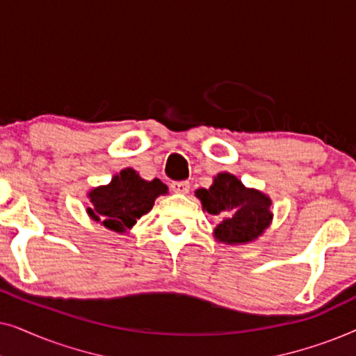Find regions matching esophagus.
<instances>
[{
  "mask_svg": "<svg viewBox=\"0 0 356 356\" xmlns=\"http://www.w3.org/2000/svg\"><path fill=\"white\" fill-rule=\"evenodd\" d=\"M172 189L178 194H186V193H189V183L188 181H173Z\"/></svg>",
  "mask_w": 356,
  "mask_h": 356,
  "instance_id": "esophagus-1",
  "label": "esophagus"
}]
</instances>
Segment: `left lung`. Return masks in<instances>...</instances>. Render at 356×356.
Wrapping results in <instances>:
<instances>
[{
	"label": "left lung",
	"instance_id": "8db88e82",
	"mask_svg": "<svg viewBox=\"0 0 356 356\" xmlns=\"http://www.w3.org/2000/svg\"><path fill=\"white\" fill-rule=\"evenodd\" d=\"M196 197L202 204V211L223 218L213 228V236L227 245L254 241L270 225V197L246 188L232 173H218L211 188L197 189Z\"/></svg>",
	"mask_w": 356,
	"mask_h": 356
}]
</instances>
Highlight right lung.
<instances>
[{"mask_svg":"<svg viewBox=\"0 0 356 356\" xmlns=\"http://www.w3.org/2000/svg\"><path fill=\"white\" fill-rule=\"evenodd\" d=\"M167 193V184L160 179L147 181L136 170L124 168L108 184L89 191L92 207L87 209V213L108 230L124 233L154 207L155 199Z\"/></svg>","mask_w":356,"mask_h":356,"instance_id":"1","label":"right lung"}]
</instances>
